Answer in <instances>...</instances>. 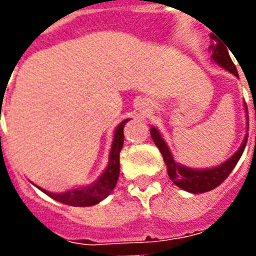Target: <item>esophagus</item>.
<instances>
[{
	"mask_svg": "<svg viewBox=\"0 0 256 256\" xmlns=\"http://www.w3.org/2000/svg\"><path fill=\"white\" fill-rule=\"evenodd\" d=\"M140 111H141V114H142L144 116H146V115L150 114V107H149L146 103H142L141 104V107H140Z\"/></svg>",
	"mask_w": 256,
	"mask_h": 256,
	"instance_id": "34e87169",
	"label": "esophagus"
}]
</instances>
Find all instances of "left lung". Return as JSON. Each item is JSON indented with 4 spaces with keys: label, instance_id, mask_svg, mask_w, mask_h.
I'll list each match as a JSON object with an SVG mask.
<instances>
[{
    "label": "left lung",
    "instance_id": "left-lung-1",
    "mask_svg": "<svg viewBox=\"0 0 256 256\" xmlns=\"http://www.w3.org/2000/svg\"><path fill=\"white\" fill-rule=\"evenodd\" d=\"M213 40H216V44L210 46V50L213 51L212 58L214 60L217 65L221 68H224L230 73H234V76H238V69L229 56L228 48L225 47V43L220 42L217 38L212 36ZM247 116H248V111H247ZM150 136H152L153 142L156 144V146L158 148V150L162 154V158L166 164V172L168 176L176 186L180 187L182 190H186L192 194H200V192H206L216 188L220 186L222 182L229 176V174L232 172L234 166L238 164L240 160V157L243 154L246 145H247V138L248 134H246L243 144L240 145L239 150L232 154V157H229L226 162L222 164L214 166V168H208V170H194V168H188V166H182L174 160L170 148L166 146V141L162 140V137L158 133V130L156 128H150Z\"/></svg>",
    "mask_w": 256,
    "mask_h": 256
}]
</instances>
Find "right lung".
<instances>
[{
	"label": "right lung",
	"mask_w": 256,
	"mask_h": 256,
	"mask_svg": "<svg viewBox=\"0 0 256 256\" xmlns=\"http://www.w3.org/2000/svg\"><path fill=\"white\" fill-rule=\"evenodd\" d=\"M1 100H2V98H1ZM128 122V119H124L123 122L119 123L118 128L115 130L112 145H111V150H110L108 166L94 183L86 187H78V188H74V190L60 192V194H54V192H50V191L43 190L40 187H38V188H40L44 194H47L52 200L70 206H92L99 204L100 200H103L106 196H108V194L114 190V187L118 182L119 153H120V149L123 146V128Z\"/></svg>",
	"instance_id": "obj_1"
}]
</instances>
